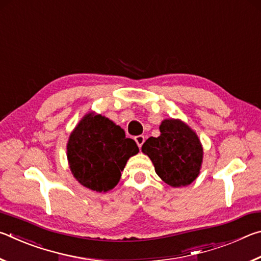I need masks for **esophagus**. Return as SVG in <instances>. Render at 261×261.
I'll return each mask as SVG.
<instances>
[{
    "mask_svg": "<svg viewBox=\"0 0 261 261\" xmlns=\"http://www.w3.org/2000/svg\"><path fill=\"white\" fill-rule=\"evenodd\" d=\"M135 140H136L137 145H138V147L140 148L141 146H143V144H144V141H145V137H144L143 135L136 136V137H135Z\"/></svg>",
    "mask_w": 261,
    "mask_h": 261,
    "instance_id": "1",
    "label": "esophagus"
}]
</instances>
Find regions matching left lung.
<instances>
[{"instance_id": "8db88e82", "label": "left lung", "mask_w": 261, "mask_h": 261, "mask_svg": "<svg viewBox=\"0 0 261 261\" xmlns=\"http://www.w3.org/2000/svg\"><path fill=\"white\" fill-rule=\"evenodd\" d=\"M161 135L149 137L141 151L151 159L155 173L174 188L187 187L198 177L202 163V146L191 127L179 120H165Z\"/></svg>"}]
</instances>
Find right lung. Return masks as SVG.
Instances as JSON below:
<instances>
[{"label": "right lung", "instance_id": "1", "mask_svg": "<svg viewBox=\"0 0 261 261\" xmlns=\"http://www.w3.org/2000/svg\"><path fill=\"white\" fill-rule=\"evenodd\" d=\"M139 148L121 126L99 114L88 113L69 137L68 161L79 183L96 192H107L121 178L126 161Z\"/></svg>", "mask_w": 261, "mask_h": 261}]
</instances>
